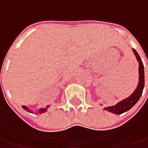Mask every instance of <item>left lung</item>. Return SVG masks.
Listing matches in <instances>:
<instances>
[{
	"mask_svg": "<svg viewBox=\"0 0 148 148\" xmlns=\"http://www.w3.org/2000/svg\"><path fill=\"white\" fill-rule=\"evenodd\" d=\"M134 55L136 57V58L138 60L139 66H138V73H139V81H138V87L134 91V93L131 95L129 97L126 99H123L120 102H119L117 105L114 106H109V107H105L104 108L105 110L109 111L113 114H121L129 110L131 108H133L134 105H136V103L139 100L141 95L143 94V90L144 88V66L143 63L141 60V58L139 57L138 53H137V51L135 49H133Z\"/></svg>",
	"mask_w": 148,
	"mask_h": 148,
	"instance_id": "obj_1",
	"label": "left lung"
}]
</instances>
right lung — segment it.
I'll list each match as a JSON object with an SVG mask.
<instances>
[{
    "label": "right lung",
    "instance_id": "1",
    "mask_svg": "<svg viewBox=\"0 0 148 148\" xmlns=\"http://www.w3.org/2000/svg\"><path fill=\"white\" fill-rule=\"evenodd\" d=\"M22 107H23V109H24V110H27L28 112H31V110H29V108H28L27 106L22 105ZM49 107V105H48V106H47L46 108H42V109H39V110H38L37 114H43V113H44V112H46Z\"/></svg>",
    "mask_w": 148,
    "mask_h": 148
}]
</instances>
